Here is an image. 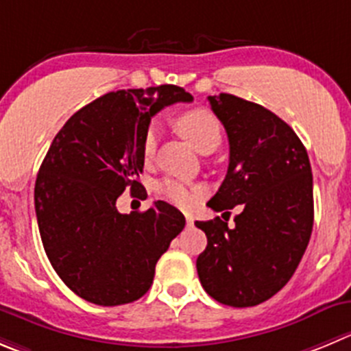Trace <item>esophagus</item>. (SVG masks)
I'll return each instance as SVG.
<instances>
[{"mask_svg": "<svg viewBox=\"0 0 351 351\" xmlns=\"http://www.w3.org/2000/svg\"><path fill=\"white\" fill-rule=\"evenodd\" d=\"M186 226H188V228H193V226H195V219H193L191 215H186Z\"/></svg>", "mask_w": 351, "mask_h": 351, "instance_id": "esophagus-1", "label": "esophagus"}]
</instances>
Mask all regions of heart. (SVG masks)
Returning <instances> with one entry per match:
<instances>
[{
    "instance_id": "b5f03b06",
    "label": "heart",
    "mask_w": 351,
    "mask_h": 351,
    "mask_svg": "<svg viewBox=\"0 0 351 351\" xmlns=\"http://www.w3.org/2000/svg\"><path fill=\"white\" fill-rule=\"evenodd\" d=\"M178 128L181 131V134L191 143L193 148L202 153V155L213 153L219 148L220 141H222V128H220L219 119L212 112H208V110L196 108L182 113L178 119ZM158 123H149L145 131V136H143L141 145L143 156L145 158H152L153 153H155L156 143H158ZM155 193L158 195V198L170 203V205H176L179 208H189L195 203L199 188L189 186L186 182L176 181V179H163V181L156 182Z\"/></svg>"
}]
</instances>
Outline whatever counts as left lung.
Listing matches in <instances>:
<instances>
[{"label": "left lung", "mask_w": 351, "mask_h": 351, "mask_svg": "<svg viewBox=\"0 0 351 351\" xmlns=\"http://www.w3.org/2000/svg\"><path fill=\"white\" fill-rule=\"evenodd\" d=\"M208 101L228 132L229 167L206 205L243 212L232 229L219 217L195 222L208 239L196 269L213 300L255 306L285 288L308 245L312 169L303 143L276 113L228 93Z\"/></svg>", "instance_id": "1"}]
</instances>
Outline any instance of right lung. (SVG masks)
<instances>
[{"mask_svg":"<svg viewBox=\"0 0 351 351\" xmlns=\"http://www.w3.org/2000/svg\"><path fill=\"white\" fill-rule=\"evenodd\" d=\"M193 96L179 86L106 93L73 113L53 139L34 188L43 246L73 293L95 305L139 300L155 265L184 229L176 206L119 213L125 189L143 196V136L152 117Z\"/></svg>","mask_w":351,"mask_h":351,"instance_id":"obj_1","label":"right lung"}]
</instances>
